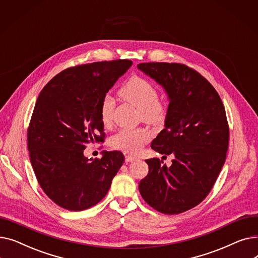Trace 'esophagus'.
<instances>
[{
  "label": "esophagus",
  "instance_id": "1",
  "mask_svg": "<svg viewBox=\"0 0 258 258\" xmlns=\"http://www.w3.org/2000/svg\"><path fill=\"white\" fill-rule=\"evenodd\" d=\"M137 157L132 156V155H127L125 156V162H133V161H136Z\"/></svg>",
  "mask_w": 258,
  "mask_h": 258
}]
</instances>
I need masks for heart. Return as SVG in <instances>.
<instances>
[{
  "label": "heart",
  "mask_w": 258,
  "mask_h": 258,
  "mask_svg": "<svg viewBox=\"0 0 258 258\" xmlns=\"http://www.w3.org/2000/svg\"><path fill=\"white\" fill-rule=\"evenodd\" d=\"M120 96L139 108L142 119L148 123L160 125L167 116L166 104L159 99L157 87L142 76H133L120 89ZM115 102L111 95H105L99 107L100 120L104 126L113 122ZM152 139V133L143 127L121 128L110 140L115 150L131 154L139 153L142 147Z\"/></svg>",
  "instance_id": "heart-1"
}]
</instances>
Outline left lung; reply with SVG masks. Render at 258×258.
I'll list each match as a JSON object with an SVG mask.
<instances>
[{"instance_id":"left-lung-1","label":"left lung","mask_w":258,"mask_h":258,"mask_svg":"<svg viewBox=\"0 0 258 258\" xmlns=\"http://www.w3.org/2000/svg\"><path fill=\"white\" fill-rule=\"evenodd\" d=\"M138 69L168 94L165 128L151 146L164 157L174 156L170 167L158 158L145 160L148 173L139 191L157 211L179 214L199 205L219 177L229 144L226 111L218 92L192 68L142 62Z\"/></svg>"}]
</instances>
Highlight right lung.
<instances>
[{
  "instance_id": "add662e5",
  "label": "right lung",
  "mask_w": 258,
  "mask_h": 258,
  "mask_svg": "<svg viewBox=\"0 0 258 258\" xmlns=\"http://www.w3.org/2000/svg\"><path fill=\"white\" fill-rule=\"evenodd\" d=\"M132 61L118 59L68 68L39 93L27 132L35 177L56 205L81 211L99 203L124 162L121 152L84 156L87 144L104 142L99 107Z\"/></svg>"
}]
</instances>
